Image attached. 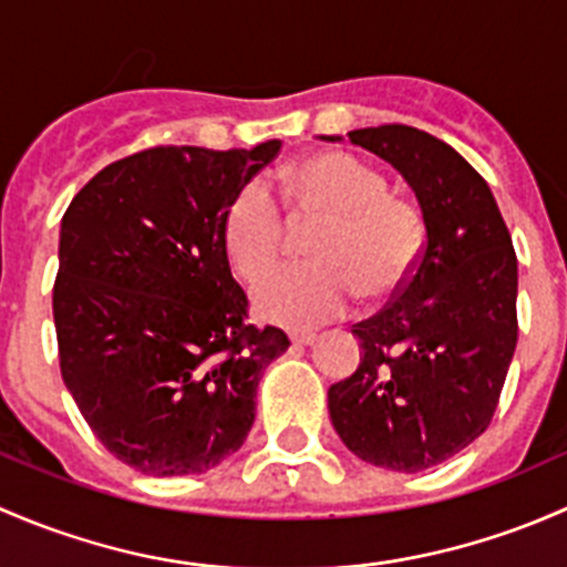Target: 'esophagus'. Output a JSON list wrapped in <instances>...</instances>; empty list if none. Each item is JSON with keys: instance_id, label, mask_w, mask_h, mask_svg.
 Instances as JSON below:
<instances>
[{"instance_id": "obj_1", "label": "esophagus", "mask_w": 567, "mask_h": 567, "mask_svg": "<svg viewBox=\"0 0 567 567\" xmlns=\"http://www.w3.org/2000/svg\"><path fill=\"white\" fill-rule=\"evenodd\" d=\"M289 341L295 343V347H311V343L317 341V332H289Z\"/></svg>"}]
</instances>
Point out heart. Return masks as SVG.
<instances>
[{"mask_svg":"<svg viewBox=\"0 0 567 567\" xmlns=\"http://www.w3.org/2000/svg\"><path fill=\"white\" fill-rule=\"evenodd\" d=\"M295 213H319L324 224L308 245L313 261L286 267L254 291L265 322L306 330L352 308L363 291L382 300L410 281L423 250V220L404 198L388 194L377 168L347 153H319L281 172ZM224 240L245 281H259L281 259L284 220L270 188L245 183L229 202Z\"/></svg>","mask_w":567,"mask_h":567,"instance_id":"1","label":"heart"}]
</instances>
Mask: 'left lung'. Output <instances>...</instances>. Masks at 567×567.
Listing matches in <instances>:
<instances>
[{"mask_svg": "<svg viewBox=\"0 0 567 567\" xmlns=\"http://www.w3.org/2000/svg\"><path fill=\"white\" fill-rule=\"evenodd\" d=\"M347 136L404 177L425 245L404 291L352 327L360 365L327 390V410L354 456L414 475L492 423L518 338L516 250L492 188L451 144L410 125Z\"/></svg>", "mask_w": 567, "mask_h": 567, "instance_id": "left-lung-1", "label": "left lung"}]
</instances>
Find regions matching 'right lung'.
Masks as SVG:
<instances>
[{
  "label": "right lung",
  "instance_id": "obj_1",
  "mask_svg": "<svg viewBox=\"0 0 567 567\" xmlns=\"http://www.w3.org/2000/svg\"><path fill=\"white\" fill-rule=\"evenodd\" d=\"M278 150H144L97 172L62 218V379L111 456L144 475H202L240 451L261 373L289 347L245 324L224 240L229 202Z\"/></svg>",
  "mask_w": 567,
  "mask_h": 567
}]
</instances>
